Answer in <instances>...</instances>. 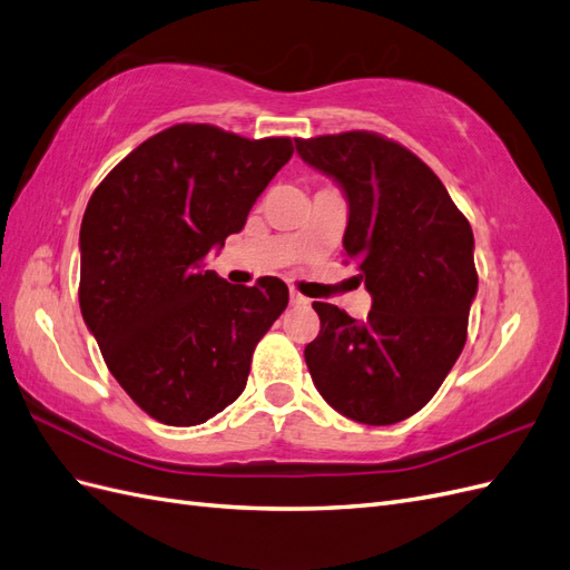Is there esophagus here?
I'll return each mask as SVG.
<instances>
[{
    "mask_svg": "<svg viewBox=\"0 0 570 570\" xmlns=\"http://www.w3.org/2000/svg\"><path fill=\"white\" fill-rule=\"evenodd\" d=\"M311 301H307L303 294H298V291H291V305H307Z\"/></svg>",
    "mask_w": 570,
    "mask_h": 570,
    "instance_id": "esophagus-1",
    "label": "esophagus"
}]
</instances>
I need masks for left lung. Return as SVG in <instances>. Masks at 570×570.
Masks as SVG:
<instances>
[{
	"label": "left lung",
	"mask_w": 570,
	"mask_h": 570,
	"mask_svg": "<svg viewBox=\"0 0 570 570\" xmlns=\"http://www.w3.org/2000/svg\"><path fill=\"white\" fill-rule=\"evenodd\" d=\"M296 150L344 190L346 257L372 296L365 320L313 303L320 334L305 346L307 370L341 415L394 425L436 394L465 346L473 229L439 176L396 140L346 131L296 138Z\"/></svg>",
	"instance_id": "8db88e82"
}]
</instances>
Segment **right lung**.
Segmentation results:
<instances>
[{"instance_id": "obj_1", "label": "right lung", "mask_w": 570, "mask_h": 570, "mask_svg": "<svg viewBox=\"0 0 570 570\" xmlns=\"http://www.w3.org/2000/svg\"><path fill=\"white\" fill-rule=\"evenodd\" d=\"M294 155L176 124L140 142L90 195L80 224V313L109 372L150 417L193 428L234 403L257 341L288 305L276 276L229 284L207 255L238 234Z\"/></svg>"}]
</instances>
